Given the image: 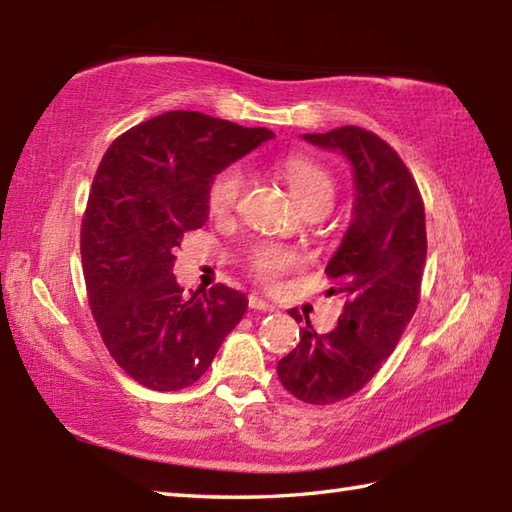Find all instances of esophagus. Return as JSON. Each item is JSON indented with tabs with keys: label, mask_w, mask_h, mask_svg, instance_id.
Returning a JSON list of instances; mask_svg holds the SVG:
<instances>
[{
	"label": "esophagus",
	"mask_w": 512,
	"mask_h": 512,
	"mask_svg": "<svg viewBox=\"0 0 512 512\" xmlns=\"http://www.w3.org/2000/svg\"><path fill=\"white\" fill-rule=\"evenodd\" d=\"M248 306L253 308V310H259V312H275V310H277V308L273 306V303L262 299V297H257V295H250V297H248Z\"/></svg>",
	"instance_id": "obj_1"
}]
</instances>
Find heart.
I'll return each mask as SVG.
<instances>
[{
  "label": "heart",
  "instance_id": "b5f03b06",
  "mask_svg": "<svg viewBox=\"0 0 512 512\" xmlns=\"http://www.w3.org/2000/svg\"><path fill=\"white\" fill-rule=\"evenodd\" d=\"M281 178L288 184V191L303 213L323 209L328 211L334 198V178L325 171L319 162L306 156H290L281 165ZM246 173L239 165L224 167L209 184V209L217 215L231 211L237 204L239 195L244 191ZM295 264L290 250L262 244L250 253V270H253L259 281L273 284L286 270Z\"/></svg>",
  "mask_w": 512,
  "mask_h": 512
}]
</instances>
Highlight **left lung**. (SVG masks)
Returning a JSON list of instances; mask_svg holds the SVG:
<instances>
[{"mask_svg":"<svg viewBox=\"0 0 512 512\" xmlns=\"http://www.w3.org/2000/svg\"><path fill=\"white\" fill-rule=\"evenodd\" d=\"M301 138L339 151L352 167V220L325 266L336 281L330 292L345 299V308L330 334L310 330L306 319L277 374L295 398L330 405L372 380L416 312L427 228L418 184L383 138L354 125ZM290 317L301 321L297 310Z\"/></svg>","mask_w":512,"mask_h":512,"instance_id":"1","label":"left lung"}]
</instances>
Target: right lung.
Here are the masks:
<instances>
[{
  "mask_svg": "<svg viewBox=\"0 0 512 512\" xmlns=\"http://www.w3.org/2000/svg\"><path fill=\"white\" fill-rule=\"evenodd\" d=\"M275 134L200 112H167L116 138L81 226L90 308L118 367L154 391L193 385L248 308L217 284L184 292L173 250L209 220V184Z\"/></svg>",
  "mask_w": 512,
  "mask_h": 512,
  "instance_id": "obj_1",
  "label": "right lung"
}]
</instances>
